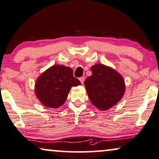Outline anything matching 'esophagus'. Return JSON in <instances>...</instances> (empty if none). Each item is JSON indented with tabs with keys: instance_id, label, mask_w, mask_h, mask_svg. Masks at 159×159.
Here are the masks:
<instances>
[{
	"instance_id": "obj_1",
	"label": "esophagus",
	"mask_w": 159,
	"mask_h": 159,
	"mask_svg": "<svg viewBox=\"0 0 159 159\" xmlns=\"http://www.w3.org/2000/svg\"><path fill=\"white\" fill-rule=\"evenodd\" d=\"M79 80H80V83H81L82 84H84V80H85V77H80V78H79Z\"/></svg>"
}]
</instances>
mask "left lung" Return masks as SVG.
Here are the masks:
<instances>
[{
    "instance_id": "8db88e82",
    "label": "left lung",
    "mask_w": 159,
    "mask_h": 159,
    "mask_svg": "<svg viewBox=\"0 0 159 159\" xmlns=\"http://www.w3.org/2000/svg\"><path fill=\"white\" fill-rule=\"evenodd\" d=\"M91 70L92 75L84 81L89 99L101 110L110 109L123 97V78L117 71L102 64L94 65Z\"/></svg>"
}]
</instances>
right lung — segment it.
Returning <instances> with one entry per match:
<instances>
[{
  "instance_id": "right-lung-1",
  "label": "right lung",
  "mask_w": 159,
  "mask_h": 159,
  "mask_svg": "<svg viewBox=\"0 0 159 159\" xmlns=\"http://www.w3.org/2000/svg\"><path fill=\"white\" fill-rule=\"evenodd\" d=\"M80 84V80L73 76L70 68L55 65L38 78L35 93L44 106L57 108L66 102L71 87Z\"/></svg>"
}]
</instances>
